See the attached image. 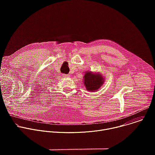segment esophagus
Returning <instances> with one entry per match:
<instances>
[{
	"mask_svg": "<svg viewBox=\"0 0 155 155\" xmlns=\"http://www.w3.org/2000/svg\"><path fill=\"white\" fill-rule=\"evenodd\" d=\"M62 77H65V78H68V77H69L70 75L68 74H62Z\"/></svg>",
	"mask_w": 155,
	"mask_h": 155,
	"instance_id": "esophagus-1",
	"label": "esophagus"
}]
</instances>
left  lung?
Wrapping results in <instances>:
<instances>
[{
    "label": "left lung",
    "mask_w": 155,
    "mask_h": 155,
    "mask_svg": "<svg viewBox=\"0 0 155 155\" xmlns=\"http://www.w3.org/2000/svg\"><path fill=\"white\" fill-rule=\"evenodd\" d=\"M83 79L86 90L91 92L97 91L104 82V78L101 74L90 71H87L85 73Z\"/></svg>",
    "instance_id": "1"
}]
</instances>
